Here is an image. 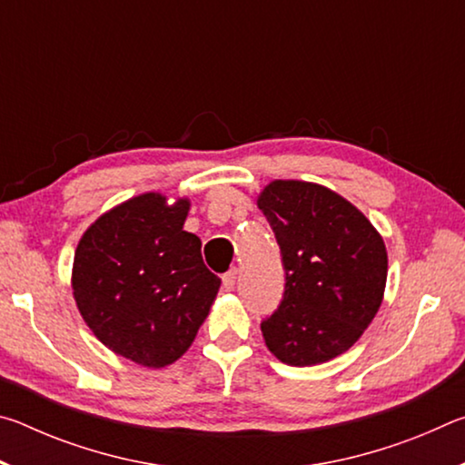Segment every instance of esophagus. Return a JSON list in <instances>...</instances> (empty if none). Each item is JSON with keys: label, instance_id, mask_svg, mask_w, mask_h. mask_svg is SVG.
Returning <instances> with one entry per match:
<instances>
[{"label": "esophagus", "instance_id": "obj_1", "mask_svg": "<svg viewBox=\"0 0 465 465\" xmlns=\"http://www.w3.org/2000/svg\"><path fill=\"white\" fill-rule=\"evenodd\" d=\"M235 281H238V269H232L230 272L223 274V287L225 291H233Z\"/></svg>", "mask_w": 465, "mask_h": 465}]
</instances>
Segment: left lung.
I'll list each match as a JSON object with an SVG mask.
<instances>
[{"label": "left lung", "mask_w": 465, "mask_h": 465, "mask_svg": "<svg viewBox=\"0 0 465 465\" xmlns=\"http://www.w3.org/2000/svg\"><path fill=\"white\" fill-rule=\"evenodd\" d=\"M285 269V293L261 330L293 367L320 365L355 344L380 310L388 252L355 204L330 188L272 180L258 194Z\"/></svg>", "instance_id": "obj_1"}]
</instances>
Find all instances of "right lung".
<instances>
[{"instance_id":"add662e5","label":"right lung","mask_w":465,"mask_h":465,"mask_svg":"<svg viewBox=\"0 0 465 465\" xmlns=\"http://www.w3.org/2000/svg\"><path fill=\"white\" fill-rule=\"evenodd\" d=\"M191 201L145 193L116 204L77 243L72 287L94 336L133 363L166 367L184 355L222 279L184 232Z\"/></svg>"}]
</instances>
